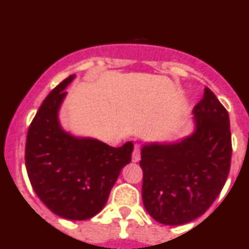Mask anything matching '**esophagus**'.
Returning a JSON list of instances; mask_svg holds the SVG:
<instances>
[{"label":"esophagus","mask_w":249,"mask_h":249,"mask_svg":"<svg viewBox=\"0 0 249 249\" xmlns=\"http://www.w3.org/2000/svg\"><path fill=\"white\" fill-rule=\"evenodd\" d=\"M141 160V149L138 145H135L132 151V162H138Z\"/></svg>","instance_id":"esophagus-1"}]
</instances>
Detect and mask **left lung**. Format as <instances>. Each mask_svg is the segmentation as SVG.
<instances>
[{"instance_id": "left-lung-1", "label": "left lung", "mask_w": 249, "mask_h": 249, "mask_svg": "<svg viewBox=\"0 0 249 249\" xmlns=\"http://www.w3.org/2000/svg\"><path fill=\"white\" fill-rule=\"evenodd\" d=\"M196 130L177 143L142 148L145 210L166 226L188 223L208 210L228 178L231 160L229 114L205 87L193 108Z\"/></svg>"}]
</instances>
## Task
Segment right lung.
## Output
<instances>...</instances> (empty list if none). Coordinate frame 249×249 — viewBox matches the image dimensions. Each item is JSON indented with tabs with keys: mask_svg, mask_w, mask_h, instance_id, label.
Segmentation results:
<instances>
[{
	"mask_svg": "<svg viewBox=\"0 0 249 249\" xmlns=\"http://www.w3.org/2000/svg\"><path fill=\"white\" fill-rule=\"evenodd\" d=\"M74 78L62 81L39 107L28 127L25 163L33 190L52 213L85 221L103 210L123 167L131 161L133 144L113 148L62 129L58 109Z\"/></svg>",
	"mask_w": 249,
	"mask_h": 249,
	"instance_id": "add662e5",
	"label": "right lung"
}]
</instances>
